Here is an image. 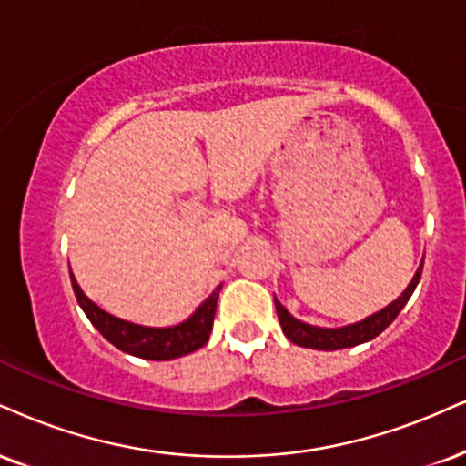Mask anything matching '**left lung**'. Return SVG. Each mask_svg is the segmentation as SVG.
<instances>
[{
	"label": "left lung",
	"mask_w": 466,
	"mask_h": 466,
	"mask_svg": "<svg viewBox=\"0 0 466 466\" xmlns=\"http://www.w3.org/2000/svg\"><path fill=\"white\" fill-rule=\"evenodd\" d=\"M421 269H423V263L417 268L415 277H412L409 287H406V289L401 291V296L395 298L391 304H387V307L370 315V318L356 321V324L341 326V329H321V326L304 324V321L294 318V315L287 311L283 304L274 298L280 329H283L285 337L289 339L291 343H296V346L311 348V350H324V352H330V350L354 348V346H360V343H365V341H371L373 337L380 335V332L387 329V326L391 324L395 318H398V313L406 307V302L410 300L412 291H415L419 279H421Z\"/></svg>",
	"instance_id": "left-lung-1"
}]
</instances>
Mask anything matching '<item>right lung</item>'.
<instances>
[{"label":"right lung","instance_id":"add662e5","mask_svg":"<svg viewBox=\"0 0 466 466\" xmlns=\"http://www.w3.org/2000/svg\"><path fill=\"white\" fill-rule=\"evenodd\" d=\"M71 272V269H68ZM71 283L75 298H77L79 307L86 313V318L93 321V326L101 332L112 346H116L123 352L137 359L147 360H170L186 356L189 352H197L209 341L211 329H214V315L218 296H220L222 285H218L207 300L194 311L186 321L177 326H164V329H155V326H142L134 321L120 319L116 315L103 311L99 304H95L88 296L84 294L82 287L77 285L73 272Z\"/></svg>","mask_w":466,"mask_h":466}]
</instances>
